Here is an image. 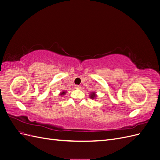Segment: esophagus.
Instances as JSON below:
<instances>
[{
    "label": "esophagus",
    "instance_id": "esophagus-1",
    "mask_svg": "<svg viewBox=\"0 0 160 160\" xmlns=\"http://www.w3.org/2000/svg\"><path fill=\"white\" fill-rule=\"evenodd\" d=\"M75 89H81V86L80 85H75Z\"/></svg>",
    "mask_w": 160,
    "mask_h": 160
}]
</instances>
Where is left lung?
<instances>
[{
    "label": "left lung",
    "mask_w": 160,
    "mask_h": 160,
    "mask_svg": "<svg viewBox=\"0 0 160 160\" xmlns=\"http://www.w3.org/2000/svg\"><path fill=\"white\" fill-rule=\"evenodd\" d=\"M89 97H90L91 99H95L97 98V95H96L95 92H92V93H91Z\"/></svg>",
    "instance_id": "obj_1"
}]
</instances>
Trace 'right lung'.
<instances>
[{"mask_svg": "<svg viewBox=\"0 0 160 160\" xmlns=\"http://www.w3.org/2000/svg\"><path fill=\"white\" fill-rule=\"evenodd\" d=\"M65 94H66V91H62V92H61V93H60L61 96H62V95H64Z\"/></svg>", "mask_w": 160, "mask_h": 160, "instance_id": "1", "label": "right lung"}]
</instances>
